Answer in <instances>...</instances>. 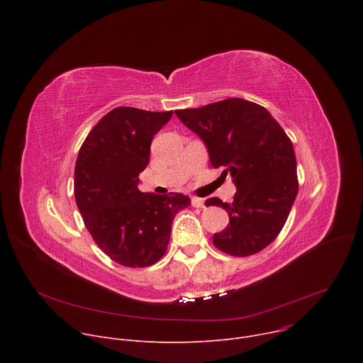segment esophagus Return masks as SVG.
<instances>
[{"label":"esophagus","instance_id":"esophagus-1","mask_svg":"<svg viewBox=\"0 0 363 363\" xmlns=\"http://www.w3.org/2000/svg\"><path fill=\"white\" fill-rule=\"evenodd\" d=\"M191 203H192V206H195V208H202V206L205 205V201H203L202 198L192 196V198H191Z\"/></svg>","mask_w":363,"mask_h":363}]
</instances>
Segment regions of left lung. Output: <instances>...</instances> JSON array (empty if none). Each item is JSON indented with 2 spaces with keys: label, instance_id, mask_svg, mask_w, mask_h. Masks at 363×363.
<instances>
[{
  "label": "left lung",
  "instance_id": "8db88e82",
  "mask_svg": "<svg viewBox=\"0 0 363 363\" xmlns=\"http://www.w3.org/2000/svg\"><path fill=\"white\" fill-rule=\"evenodd\" d=\"M208 150L213 168H225L237 188L231 203L210 198L230 223L214 245L237 257L266 248L281 231L296 199L297 167L293 143L267 109L244 99H225L198 109L175 111Z\"/></svg>",
  "mask_w": 363,
  "mask_h": 363
}]
</instances>
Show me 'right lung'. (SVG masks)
<instances>
[{
  "label": "right lung",
  "mask_w": 363,
  "mask_h": 363,
  "mask_svg": "<svg viewBox=\"0 0 363 363\" xmlns=\"http://www.w3.org/2000/svg\"><path fill=\"white\" fill-rule=\"evenodd\" d=\"M174 112L116 108L83 142L74 167V198L99 248L125 267H146L165 254L175 216L191 205L179 192L139 191L150 143Z\"/></svg>",
  "instance_id": "add662e5"
}]
</instances>
